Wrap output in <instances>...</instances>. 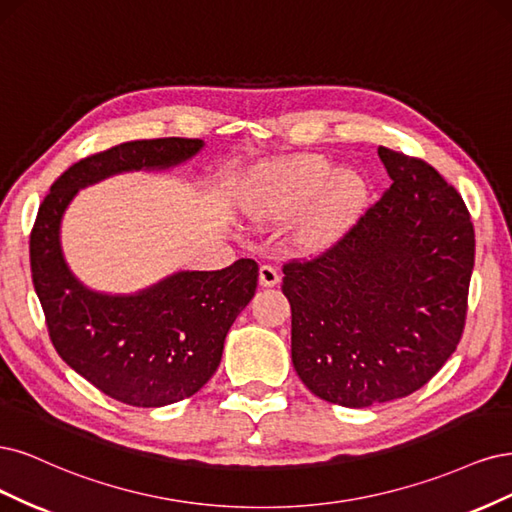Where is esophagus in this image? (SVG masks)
<instances>
[{"instance_id":"34e87169","label":"esophagus","mask_w":512,"mask_h":512,"mask_svg":"<svg viewBox=\"0 0 512 512\" xmlns=\"http://www.w3.org/2000/svg\"><path fill=\"white\" fill-rule=\"evenodd\" d=\"M278 280H280L278 270L274 266H270V263H263V266L259 268L261 287H274V285H278Z\"/></svg>"}]
</instances>
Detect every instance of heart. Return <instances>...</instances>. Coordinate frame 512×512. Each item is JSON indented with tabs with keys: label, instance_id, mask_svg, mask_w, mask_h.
Returning a JSON list of instances; mask_svg holds the SVG:
<instances>
[{
	"label": "heart",
	"instance_id": "1",
	"mask_svg": "<svg viewBox=\"0 0 512 512\" xmlns=\"http://www.w3.org/2000/svg\"><path fill=\"white\" fill-rule=\"evenodd\" d=\"M321 200L302 229V240L310 249L340 240L364 212L370 185L357 170L336 174L332 161L319 155H302L278 161L263 170L253 189L249 210L261 219H287Z\"/></svg>",
	"mask_w": 512,
	"mask_h": 512
}]
</instances>
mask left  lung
<instances>
[{
  "instance_id": "1",
  "label": "left lung",
  "mask_w": 512,
  "mask_h": 512,
  "mask_svg": "<svg viewBox=\"0 0 512 512\" xmlns=\"http://www.w3.org/2000/svg\"><path fill=\"white\" fill-rule=\"evenodd\" d=\"M393 185L334 246L283 266L291 359L321 400L366 408L421 389L464 334L474 227L430 163L378 146Z\"/></svg>"
}]
</instances>
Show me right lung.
Returning <instances> with one entry per match:
<instances>
[{
    "label": "right lung",
    "mask_w": 512,
    "mask_h": 512,
    "mask_svg": "<svg viewBox=\"0 0 512 512\" xmlns=\"http://www.w3.org/2000/svg\"><path fill=\"white\" fill-rule=\"evenodd\" d=\"M202 146L193 138L134 140L80 159L55 180L31 229V278L57 353L129 406L174 404L210 381L229 327L255 295L259 266L238 259L223 270L176 272L134 295L97 293L63 259L61 217L78 189L112 174L178 166Z\"/></svg>",
    "instance_id": "add662e5"
}]
</instances>
